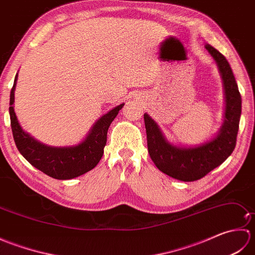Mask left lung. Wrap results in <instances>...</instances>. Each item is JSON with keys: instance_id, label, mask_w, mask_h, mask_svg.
<instances>
[{"instance_id": "8db88e82", "label": "left lung", "mask_w": 255, "mask_h": 255, "mask_svg": "<svg viewBox=\"0 0 255 255\" xmlns=\"http://www.w3.org/2000/svg\"><path fill=\"white\" fill-rule=\"evenodd\" d=\"M206 49L217 62L225 89L224 123L217 136L197 147H178L163 136L152 118L143 115L150 158L158 169L176 180L193 182L219 166L235 150L241 116V95L235 75L225 56L210 45Z\"/></svg>"}]
</instances>
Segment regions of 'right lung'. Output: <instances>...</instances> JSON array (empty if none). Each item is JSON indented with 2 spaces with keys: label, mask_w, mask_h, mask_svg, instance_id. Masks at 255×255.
Returning a JSON list of instances; mask_svg holds the SVG:
<instances>
[{
  "label": "right lung",
  "mask_w": 255,
  "mask_h": 255,
  "mask_svg": "<svg viewBox=\"0 0 255 255\" xmlns=\"http://www.w3.org/2000/svg\"><path fill=\"white\" fill-rule=\"evenodd\" d=\"M16 81L17 74L10 90L9 117L14 141L20 154L36 169L57 180H70L94 169L104 153L108 128L124 104L103 115L82 142L71 147H50L39 142L21 129L13 106Z\"/></svg>",
  "instance_id": "right-lung-1"
}]
</instances>
